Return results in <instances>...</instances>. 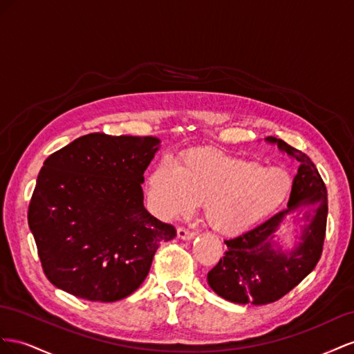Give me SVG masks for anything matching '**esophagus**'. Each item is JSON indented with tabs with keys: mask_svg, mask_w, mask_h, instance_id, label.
<instances>
[{
	"mask_svg": "<svg viewBox=\"0 0 354 354\" xmlns=\"http://www.w3.org/2000/svg\"><path fill=\"white\" fill-rule=\"evenodd\" d=\"M194 236H196L194 231H189V230H187V228H184V227H179V228H178V237H179V239H183V240H191Z\"/></svg>",
	"mask_w": 354,
	"mask_h": 354,
	"instance_id": "obj_1",
	"label": "esophagus"
}]
</instances>
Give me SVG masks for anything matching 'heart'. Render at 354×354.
Listing matches in <instances>:
<instances>
[{"label": "heart", "instance_id": "1", "mask_svg": "<svg viewBox=\"0 0 354 354\" xmlns=\"http://www.w3.org/2000/svg\"><path fill=\"white\" fill-rule=\"evenodd\" d=\"M288 171L203 148L180 156L178 166L165 158L147 178L156 215L174 219L205 206V219L221 234H237L277 209L290 191Z\"/></svg>", "mask_w": 354, "mask_h": 354}]
</instances>
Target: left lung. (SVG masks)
<instances>
[{
  "mask_svg": "<svg viewBox=\"0 0 354 354\" xmlns=\"http://www.w3.org/2000/svg\"><path fill=\"white\" fill-rule=\"evenodd\" d=\"M299 167L290 189L288 207L254 230L225 240L227 250L207 272V283L219 297L236 304L264 306L285 297L315 270L322 255L326 234L328 193L315 163L302 151L272 136ZM298 209L306 222L300 241L292 251H283L274 234L289 213Z\"/></svg>",
  "mask_w": 354,
  "mask_h": 354,
  "instance_id": "left-lung-1",
  "label": "left lung"
}]
</instances>
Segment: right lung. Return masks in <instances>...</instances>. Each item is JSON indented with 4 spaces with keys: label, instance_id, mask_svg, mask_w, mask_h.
I'll return each mask as SVG.
<instances>
[{
    "label": "right lung",
    "instance_id": "add662e5",
    "mask_svg": "<svg viewBox=\"0 0 354 354\" xmlns=\"http://www.w3.org/2000/svg\"><path fill=\"white\" fill-rule=\"evenodd\" d=\"M154 136L90 133L48 156L28 209L46 277L68 294L100 302L142 285L174 225L144 206V171Z\"/></svg>",
    "mask_w": 354,
    "mask_h": 354
}]
</instances>
